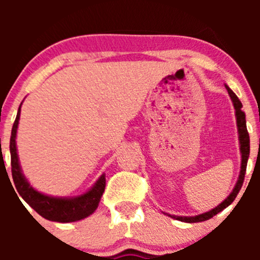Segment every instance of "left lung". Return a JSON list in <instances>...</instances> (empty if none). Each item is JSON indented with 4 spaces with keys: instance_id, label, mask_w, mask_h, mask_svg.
<instances>
[{
    "instance_id": "8db88e82",
    "label": "left lung",
    "mask_w": 260,
    "mask_h": 260,
    "mask_svg": "<svg viewBox=\"0 0 260 260\" xmlns=\"http://www.w3.org/2000/svg\"><path fill=\"white\" fill-rule=\"evenodd\" d=\"M226 88L228 93H229L230 98H232L233 103H234V108H235V114H237V123H238V132H239V141H240V152H242V170H240V175H239V180H238L237 185H235L234 190L233 192L228 196L226 200L222 201L220 205H217L216 208L212 209V210L205 212V214L198 215V216H172L174 219L180 220V221L183 222H199V221H205V220L211 219L212 216H215L216 214H219L220 211L224 210L225 208L230 205L233 201L235 200L237 195L239 193L240 188H242L243 182H244V177H245V171H246V164H248V158H249V152H250V141H249V133L248 129H246V122H245V113L243 112V104L242 102L239 101L237 95H235L234 91L229 88L228 85H225Z\"/></svg>"
}]
</instances>
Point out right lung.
I'll return each mask as SVG.
<instances>
[{"label":"right lung","mask_w":260,"mask_h":260,"mask_svg":"<svg viewBox=\"0 0 260 260\" xmlns=\"http://www.w3.org/2000/svg\"><path fill=\"white\" fill-rule=\"evenodd\" d=\"M21 108V106H20ZM20 108H18L16 119L11 131L10 138V152H11V172L15 187L18 195L31 206L39 215L45 219L57 222H72L89 216L95 211L101 201L102 195L106 188V177L102 175L90 191L74 199H57L43 195L34 190L21 172L20 164L16 151V132L18 119H20ZM18 198V196H17Z\"/></svg>","instance_id":"right-lung-1"}]
</instances>
